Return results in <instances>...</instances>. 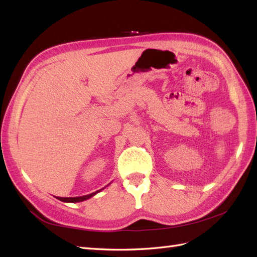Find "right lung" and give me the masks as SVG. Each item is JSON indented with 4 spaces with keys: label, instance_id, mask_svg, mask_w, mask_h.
Returning a JSON list of instances; mask_svg holds the SVG:
<instances>
[{
    "label": "right lung",
    "instance_id": "obj_1",
    "mask_svg": "<svg viewBox=\"0 0 257 257\" xmlns=\"http://www.w3.org/2000/svg\"><path fill=\"white\" fill-rule=\"evenodd\" d=\"M102 189L96 191V192L94 193H90V194H87V195H83V196H74V198H59V196H57L58 200H61L63 202H68V203H77V202H83L85 200H88L90 198H92L95 194H97L98 192H100Z\"/></svg>",
    "mask_w": 257,
    "mask_h": 257
}]
</instances>
